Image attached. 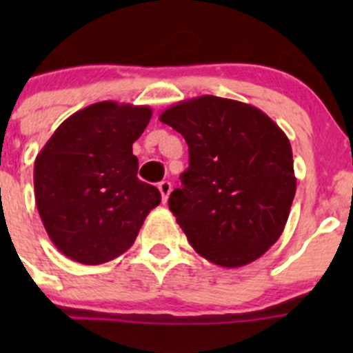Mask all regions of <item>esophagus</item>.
<instances>
[{
	"instance_id": "34e87169",
	"label": "esophagus",
	"mask_w": 353,
	"mask_h": 353,
	"mask_svg": "<svg viewBox=\"0 0 353 353\" xmlns=\"http://www.w3.org/2000/svg\"><path fill=\"white\" fill-rule=\"evenodd\" d=\"M170 183L169 181H162V183H159V191L160 194H162V201L167 203V199H169V194H170Z\"/></svg>"
}]
</instances>
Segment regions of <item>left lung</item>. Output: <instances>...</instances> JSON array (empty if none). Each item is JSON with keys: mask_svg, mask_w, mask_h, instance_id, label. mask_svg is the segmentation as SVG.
Wrapping results in <instances>:
<instances>
[{"mask_svg": "<svg viewBox=\"0 0 353 353\" xmlns=\"http://www.w3.org/2000/svg\"><path fill=\"white\" fill-rule=\"evenodd\" d=\"M160 121L190 148L169 208L194 251L225 268L265 254L285 229L297 188L287 134L254 105L215 95L177 102Z\"/></svg>", "mask_w": 353, "mask_h": 353, "instance_id": "8db88e82", "label": "left lung"}]
</instances>
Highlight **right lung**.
<instances>
[{
	"mask_svg": "<svg viewBox=\"0 0 353 353\" xmlns=\"http://www.w3.org/2000/svg\"><path fill=\"white\" fill-rule=\"evenodd\" d=\"M148 105L97 102L59 124L34 165L35 203L49 239L70 259L102 265L131 248L160 191L137 177L133 143Z\"/></svg>",
	"mask_w": 353,
	"mask_h": 353,
	"instance_id": "1",
	"label": "right lung"
}]
</instances>
